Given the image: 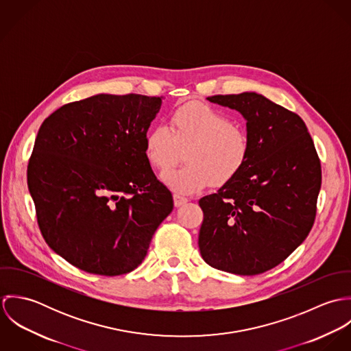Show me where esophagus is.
I'll return each mask as SVG.
<instances>
[{
    "label": "esophagus",
    "instance_id": "1",
    "mask_svg": "<svg viewBox=\"0 0 351 351\" xmlns=\"http://www.w3.org/2000/svg\"><path fill=\"white\" fill-rule=\"evenodd\" d=\"M173 200H174V205H176V206H181V205H184V204L188 201L185 197H181V196H178V195H174V196H173Z\"/></svg>",
    "mask_w": 351,
    "mask_h": 351
}]
</instances>
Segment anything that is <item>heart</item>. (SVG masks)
<instances>
[{"instance_id": "b5f03b06", "label": "heart", "mask_w": 351, "mask_h": 351, "mask_svg": "<svg viewBox=\"0 0 351 351\" xmlns=\"http://www.w3.org/2000/svg\"><path fill=\"white\" fill-rule=\"evenodd\" d=\"M185 149L186 165L162 176V181L182 196L197 193L210 182L221 185L232 180L249 159L250 136L223 110L188 102L171 113L170 128L158 124L145 138L146 158L159 171L171 167Z\"/></svg>"}]
</instances>
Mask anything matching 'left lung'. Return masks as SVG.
<instances>
[{
  "mask_svg": "<svg viewBox=\"0 0 351 351\" xmlns=\"http://www.w3.org/2000/svg\"><path fill=\"white\" fill-rule=\"evenodd\" d=\"M206 100L245 117L251 149L243 169L199 201L201 256L223 271L261 274L308 237L322 185L320 160L300 116L265 96L245 92Z\"/></svg>",
  "mask_w": 351,
  "mask_h": 351,
  "instance_id": "1",
  "label": "left lung"
}]
</instances>
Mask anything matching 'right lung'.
I'll return each mask as SVG.
<instances>
[{
  "label": "right lung",
  "instance_id": "1",
  "mask_svg": "<svg viewBox=\"0 0 351 351\" xmlns=\"http://www.w3.org/2000/svg\"><path fill=\"white\" fill-rule=\"evenodd\" d=\"M160 105L162 97L102 93L60 106L39 128L27 170L39 228L84 271L136 269L173 210L145 154Z\"/></svg>",
  "mask_w": 351,
  "mask_h": 351
}]
</instances>
